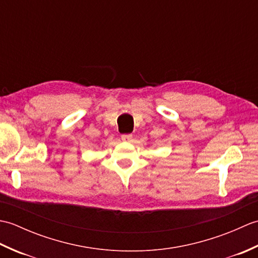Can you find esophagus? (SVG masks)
Returning <instances> with one entry per match:
<instances>
[{
	"label": "esophagus",
	"instance_id": "1",
	"mask_svg": "<svg viewBox=\"0 0 258 258\" xmlns=\"http://www.w3.org/2000/svg\"><path fill=\"white\" fill-rule=\"evenodd\" d=\"M132 138H133L132 134H122V136H120V139H122L125 142H131Z\"/></svg>",
	"mask_w": 258,
	"mask_h": 258
}]
</instances>
